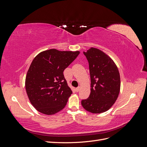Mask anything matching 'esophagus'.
Here are the masks:
<instances>
[{"instance_id":"34e87169","label":"esophagus","mask_w":147,"mask_h":147,"mask_svg":"<svg viewBox=\"0 0 147 147\" xmlns=\"http://www.w3.org/2000/svg\"><path fill=\"white\" fill-rule=\"evenodd\" d=\"M80 90V87H77L76 88V89H75V91H76V92H78Z\"/></svg>"}]
</instances>
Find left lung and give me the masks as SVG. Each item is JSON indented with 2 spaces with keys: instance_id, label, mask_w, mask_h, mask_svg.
<instances>
[{
  "instance_id": "8db88e82",
  "label": "left lung",
  "mask_w": 147,
  "mask_h": 147,
  "mask_svg": "<svg viewBox=\"0 0 147 147\" xmlns=\"http://www.w3.org/2000/svg\"><path fill=\"white\" fill-rule=\"evenodd\" d=\"M89 63L91 93L82 105L92 113L106 112L118 98L120 90V76L113 60L99 49L91 48L83 52Z\"/></svg>"
}]
</instances>
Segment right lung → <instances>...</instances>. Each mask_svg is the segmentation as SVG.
Here are the masks:
<instances>
[{
  "instance_id": "obj_1",
  "label": "right lung",
  "mask_w": 147,
  "mask_h": 147,
  "mask_svg": "<svg viewBox=\"0 0 147 147\" xmlns=\"http://www.w3.org/2000/svg\"><path fill=\"white\" fill-rule=\"evenodd\" d=\"M79 53L51 49L35 56L28 71L25 85L30 103L38 112L53 115L64 108L72 91L63 72Z\"/></svg>"
}]
</instances>
